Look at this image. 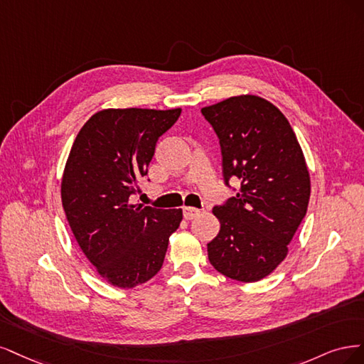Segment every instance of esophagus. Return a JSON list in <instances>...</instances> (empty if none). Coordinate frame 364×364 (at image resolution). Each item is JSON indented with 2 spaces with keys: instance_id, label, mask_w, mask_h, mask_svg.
Instances as JSON below:
<instances>
[{
  "instance_id": "obj_1",
  "label": "esophagus",
  "mask_w": 364,
  "mask_h": 364,
  "mask_svg": "<svg viewBox=\"0 0 364 364\" xmlns=\"http://www.w3.org/2000/svg\"><path fill=\"white\" fill-rule=\"evenodd\" d=\"M198 215H199V210L195 208V207H184V208H183V216H184L187 220L195 219Z\"/></svg>"
}]
</instances>
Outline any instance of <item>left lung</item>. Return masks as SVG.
I'll return each instance as SVG.
<instances>
[{
    "instance_id": "left-lung-1",
    "label": "left lung",
    "mask_w": 364,
    "mask_h": 364,
    "mask_svg": "<svg viewBox=\"0 0 364 364\" xmlns=\"http://www.w3.org/2000/svg\"><path fill=\"white\" fill-rule=\"evenodd\" d=\"M201 113L219 139L227 187L240 181L236 196L213 207L220 230L207 243L208 260L222 275L254 283L286 259L307 213L306 159L286 116L260 97H231Z\"/></svg>"
}]
</instances>
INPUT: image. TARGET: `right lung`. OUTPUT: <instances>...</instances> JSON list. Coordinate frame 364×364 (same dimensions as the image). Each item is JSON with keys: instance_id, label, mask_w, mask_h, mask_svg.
I'll use <instances>...</instances> for the list:
<instances>
[{"instance_id": "obj_1", "label": "right lung", "mask_w": 364, "mask_h": 364, "mask_svg": "<svg viewBox=\"0 0 364 364\" xmlns=\"http://www.w3.org/2000/svg\"><path fill=\"white\" fill-rule=\"evenodd\" d=\"M181 109H109L77 134L62 180V204L87 260L110 284L132 289L154 277L165 260L181 208L132 204L148 173L160 136Z\"/></svg>"}]
</instances>
